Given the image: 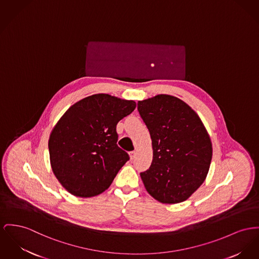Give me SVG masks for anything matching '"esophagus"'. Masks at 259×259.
Listing matches in <instances>:
<instances>
[{"instance_id":"obj_1","label":"esophagus","mask_w":259,"mask_h":259,"mask_svg":"<svg viewBox=\"0 0 259 259\" xmlns=\"http://www.w3.org/2000/svg\"><path fill=\"white\" fill-rule=\"evenodd\" d=\"M136 155H137L136 151H132V152H130V158H131V160H134V159L136 158Z\"/></svg>"}]
</instances>
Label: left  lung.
Wrapping results in <instances>:
<instances>
[{
    "instance_id": "8db88e82",
    "label": "left lung",
    "mask_w": 259,
    "mask_h": 259,
    "mask_svg": "<svg viewBox=\"0 0 259 259\" xmlns=\"http://www.w3.org/2000/svg\"><path fill=\"white\" fill-rule=\"evenodd\" d=\"M152 140L150 168L140 172L147 192L165 204L187 200L205 181L212 142L198 115L178 97L158 94L138 101Z\"/></svg>"
}]
</instances>
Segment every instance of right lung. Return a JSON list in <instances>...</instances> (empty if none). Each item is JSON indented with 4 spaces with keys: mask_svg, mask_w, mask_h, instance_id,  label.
I'll use <instances>...</instances> for the list:
<instances>
[{
    "mask_svg": "<svg viewBox=\"0 0 259 259\" xmlns=\"http://www.w3.org/2000/svg\"><path fill=\"white\" fill-rule=\"evenodd\" d=\"M137 107L134 100L99 93L70 106L50 134L52 171L77 197H93L109 189L130 159L117 145V123Z\"/></svg>",
    "mask_w": 259,
    "mask_h": 259,
    "instance_id": "add662e5",
    "label": "right lung"
}]
</instances>
